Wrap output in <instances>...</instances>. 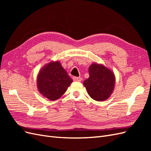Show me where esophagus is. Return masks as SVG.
Returning a JSON list of instances; mask_svg holds the SVG:
<instances>
[{
    "instance_id": "obj_1",
    "label": "esophagus",
    "mask_w": 151,
    "mask_h": 151,
    "mask_svg": "<svg viewBox=\"0 0 151 151\" xmlns=\"http://www.w3.org/2000/svg\"><path fill=\"white\" fill-rule=\"evenodd\" d=\"M73 80L77 82H81L82 81V78L81 77H73Z\"/></svg>"
}]
</instances>
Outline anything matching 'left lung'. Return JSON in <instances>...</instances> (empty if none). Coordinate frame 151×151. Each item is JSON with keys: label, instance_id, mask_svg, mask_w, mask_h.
Instances as JSON below:
<instances>
[{"label": "left lung", "instance_id": "1", "mask_svg": "<svg viewBox=\"0 0 151 151\" xmlns=\"http://www.w3.org/2000/svg\"><path fill=\"white\" fill-rule=\"evenodd\" d=\"M89 77L84 81V86L89 96L98 101L108 99L114 90L115 76L103 64L93 63L89 67Z\"/></svg>", "mask_w": 151, "mask_h": 151}]
</instances>
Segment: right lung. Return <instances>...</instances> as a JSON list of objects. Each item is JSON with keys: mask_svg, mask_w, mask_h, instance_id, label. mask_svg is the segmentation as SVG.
Segmentation results:
<instances>
[{"mask_svg": "<svg viewBox=\"0 0 151 151\" xmlns=\"http://www.w3.org/2000/svg\"><path fill=\"white\" fill-rule=\"evenodd\" d=\"M59 61L45 64L37 76V88L44 97L55 101L60 98L72 83Z\"/></svg>", "mask_w": 151, "mask_h": 151, "instance_id": "1", "label": "right lung"}]
</instances>
